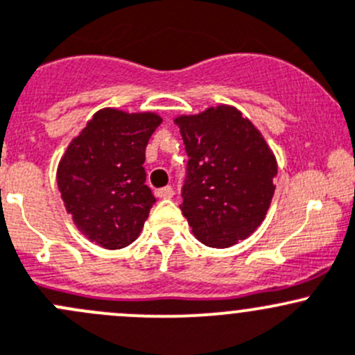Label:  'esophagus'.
<instances>
[{
  "instance_id": "34e87169",
  "label": "esophagus",
  "mask_w": 355,
  "mask_h": 355,
  "mask_svg": "<svg viewBox=\"0 0 355 355\" xmlns=\"http://www.w3.org/2000/svg\"><path fill=\"white\" fill-rule=\"evenodd\" d=\"M157 196H159V198H173L174 196V189L171 188V186H164V188H160V189H157Z\"/></svg>"
}]
</instances>
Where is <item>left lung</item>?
<instances>
[{
  "mask_svg": "<svg viewBox=\"0 0 355 355\" xmlns=\"http://www.w3.org/2000/svg\"><path fill=\"white\" fill-rule=\"evenodd\" d=\"M174 122L189 157L179 207L193 234L214 248L250 236L264 220L276 188L278 166L266 139L227 105Z\"/></svg>",
  "mask_w": 355,
  "mask_h": 355,
  "instance_id": "left-lung-1",
  "label": "left lung"
}]
</instances>
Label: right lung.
<instances>
[{
    "label": "right lung",
    "instance_id": "add662e5",
    "mask_svg": "<svg viewBox=\"0 0 355 355\" xmlns=\"http://www.w3.org/2000/svg\"><path fill=\"white\" fill-rule=\"evenodd\" d=\"M162 119L103 108L72 139L57 171L67 212L87 240L119 250L138 238L155 203L145 150Z\"/></svg>",
    "mask_w": 355,
    "mask_h": 355
}]
</instances>
